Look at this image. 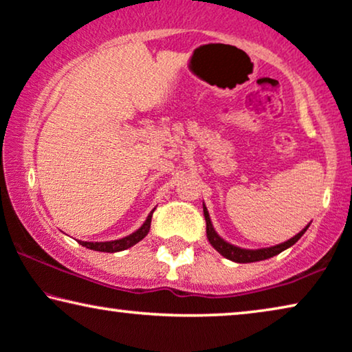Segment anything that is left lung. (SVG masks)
<instances>
[{
	"mask_svg": "<svg viewBox=\"0 0 352 352\" xmlns=\"http://www.w3.org/2000/svg\"><path fill=\"white\" fill-rule=\"evenodd\" d=\"M204 217H206V223H207V239H208V242L212 243L213 248L217 250L219 254H223L224 258L234 261V262H240V264H246V262H258V261L274 258V256L280 254L281 251H285L286 248H289V246L296 243L297 240L300 239L302 235L305 234V230L308 229V226H307L305 229L300 230V232H298L296 237L289 239L287 242L281 243V245L270 246V248H262V250H243V248H239V246H234V245H230L228 242H224V240L219 237L217 232H214L206 206H204Z\"/></svg>",
	"mask_w": 352,
	"mask_h": 352,
	"instance_id": "left-lung-1",
	"label": "left lung"
}]
</instances>
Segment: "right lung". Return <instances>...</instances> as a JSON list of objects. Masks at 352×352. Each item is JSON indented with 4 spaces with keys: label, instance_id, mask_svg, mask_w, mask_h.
I'll return each instance as SVG.
<instances>
[{
    "label": "right lung",
    "instance_id": "right-lung-1",
    "mask_svg": "<svg viewBox=\"0 0 352 352\" xmlns=\"http://www.w3.org/2000/svg\"><path fill=\"white\" fill-rule=\"evenodd\" d=\"M155 210H151L148 217H146V221L142 224V228L135 230L128 237L124 239H120V240H113V242H82V240H78V243L82 246H87V248L94 250V251H102V253H117V251H123V250H128L131 246L139 243L140 240H142L146 234H148L150 226H151V214H153Z\"/></svg>",
    "mask_w": 352,
    "mask_h": 352
}]
</instances>
